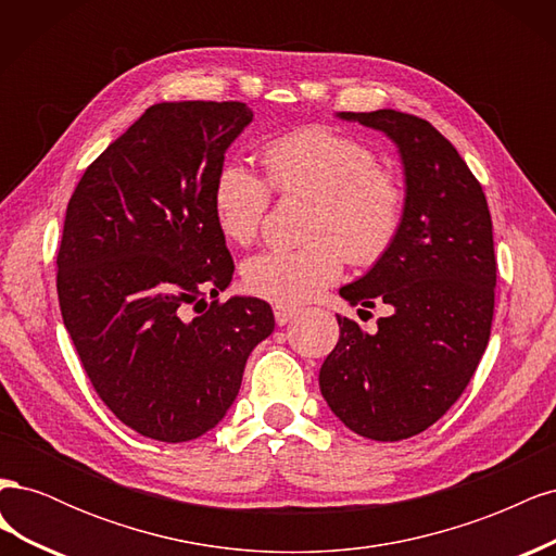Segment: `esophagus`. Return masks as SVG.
Segmentation results:
<instances>
[{
    "label": "esophagus",
    "mask_w": 556,
    "mask_h": 556,
    "mask_svg": "<svg viewBox=\"0 0 556 556\" xmlns=\"http://www.w3.org/2000/svg\"><path fill=\"white\" fill-rule=\"evenodd\" d=\"M274 315H276V323H278L280 327H285V325L292 323V319L299 315V311L292 308V306H280V304H276V306H274Z\"/></svg>",
    "instance_id": "obj_1"
}]
</instances>
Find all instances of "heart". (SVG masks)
<instances>
[{
    "label": "heart",
    "mask_w": 556,
    "mask_h": 556,
    "mask_svg": "<svg viewBox=\"0 0 556 556\" xmlns=\"http://www.w3.org/2000/svg\"><path fill=\"white\" fill-rule=\"evenodd\" d=\"M266 180L241 162H225L213 185L217 227L237 245H250L266 220L271 190L313 199L308 243L266 250L243 264L245 288L280 306L315 299L343 274L380 262L403 227L406 192L378 166L364 141L329 127H304L268 141L262 150Z\"/></svg>",
    "instance_id": "b5f03b06"
}]
</instances>
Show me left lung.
<instances>
[{"label": "left lung", "instance_id": "1", "mask_svg": "<svg viewBox=\"0 0 556 556\" xmlns=\"http://www.w3.org/2000/svg\"><path fill=\"white\" fill-rule=\"evenodd\" d=\"M390 137L406 174V215L371 271L341 288L350 306L390 315L374 333L336 315L339 343L319 368L331 413L371 441H403L441 419L490 341L496 257L482 185L443 134L392 109L339 113Z\"/></svg>", "mask_w": 556, "mask_h": 556}]
</instances>
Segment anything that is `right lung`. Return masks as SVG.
Returning a JSON list of instances; mask_svg holds the SVG:
<instances>
[{
    "label": "right lung",
    "instance_id": "1",
    "mask_svg": "<svg viewBox=\"0 0 556 556\" xmlns=\"http://www.w3.org/2000/svg\"><path fill=\"white\" fill-rule=\"evenodd\" d=\"M250 121L241 102L150 106L88 166L66 206L64 327L99 399L146 439L185 443L220 422L252 348L276 327L255 296L206 304L233 276L213 185Z\"/></svg>",
    "mask_w": 556,
    "mask_h": 556
}]
</instances>
